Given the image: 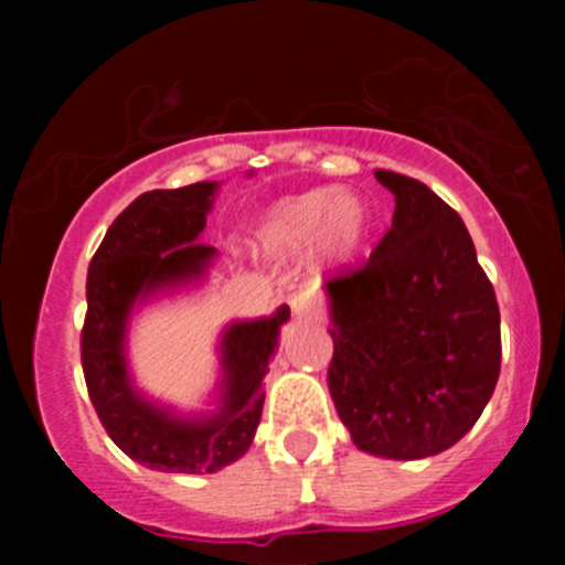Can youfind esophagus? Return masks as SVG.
<instances>
[{"mask_svg":"<svg viewBox=\"0 0 565 565\" xmlns=\"http://www.w3.org/2000/svg\"><path fill=\"white\" fill-rule=\"evenodd\" d=\"M289 306L298 317H317L319 309H322V298L315 287H303L289 298Z\"/></svg>","mask_w":565,"mask_h":565,"instance_id":"obj_1","label":"esophagus"}]
</instances>
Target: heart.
I'll return each instance as SVG.
<instances>
[{
	"instance_id": "heart-1",
	"label": "heart",
	"mask_w": 565,
	"mask_h": 565,
	"mask_svg": "<svg viewBox=\"0 0 565 565\" xmlns=\"http://www.w3.org/2000/svg\"><path fill=\"white\" fill-rule=\"evenodd\" d=\"M369 230L372 213L358 193L317 188L273 204L256 226V246L265 254L287 256L315 241L319 259L339 267L355 259Z\"/></svg>"
}]
</instances>
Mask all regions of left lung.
Here are the masks:
<instances>
[{
  "label": "left lung",
  "mask_w": 565,
  "mask_h": 565,
  "mask_svg": "<svg viewBox=\"0 0 565 565\" xmlns=\"http://www.w3.org/2000/svg\"><path fill=\"white\" fill-rule=\"evenodd\" d=\"M374 177L396 210L366 265L324 284L328 388L361 451L409 461L481 418L500 374V309L457 210L413 177Z\"/></svg>",
  "instance_id": "left-lung-1"
}]
</instances>
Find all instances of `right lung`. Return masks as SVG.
I'll list each match as a JSON object with an SVG mask.
<instances>
[{"mask_svg": "<svg viewBox=\"0 0 565 565\" xmlns=\"http://www.w3.org/2000/svg\"><path fill=\"white\" fill-rule=\"evenodd\" d=\"M218 182L147 191L108 226L87 273L82 366L89 398L114 446L161 472H215L248 451L262 418V380L289 309L232 322L221 335L218 407L177 415L134 388L125 335L134 306L169 287L199 281L215 248L199 241Z\"/></svg>", "mask_w": 565, "mask_h": 565, "instance_id": "right-lung-1", "label": "right lung"}]
</instances>
